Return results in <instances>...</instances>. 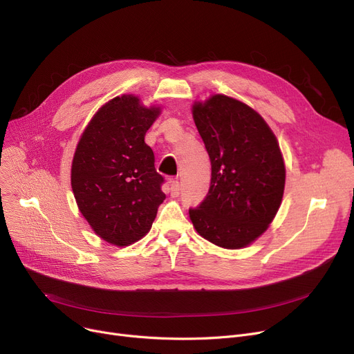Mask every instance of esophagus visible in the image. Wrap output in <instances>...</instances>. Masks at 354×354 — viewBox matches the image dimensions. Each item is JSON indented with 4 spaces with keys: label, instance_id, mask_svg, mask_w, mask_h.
<instances>
[{
    "label": "esophagus",
    "instance_id": "34e87169",
    "mask_svg": "<svg viewBox=\"0 0 354 354\" xmlns=\"http://www.w3.org/2000/svg\"><path fill=\"white\" fill-rule=\"evenodd\" d=\"M169 185H171V194H172V196H178L179 191H180V185H179L178 179H171Z\"/></svg>",
    "mask_w": 354,
    "mask_h": 354
}]
</instances>
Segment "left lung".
<instances>
[{
  "label": "left lung",
  "mask_w": 354,
  "mask_h": 354,
  "mask_svg": "<svg viewBox=\"0 0 354 354\" xmlns=\"http://www.w3.org/2000/svg\"><path fill=\"white\" fill-rule=\"evenodd\" d=\"M192 115L211 159V187L189 209L196 232L238 250L263 235L281 205L286 166L267 122L248 104L214 95L195 102Z\"/></svg>",
  "instance_id": "8db88e82"
}]
</instances>
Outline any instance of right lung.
Here are the masks:
<instances>
[{
	"instance_id": "right-lung-1",
	"label": "right lung",
	"mask_w": 354,
	"mask_h": 354,
	"mask_svg": "<svg viewBox=\"0 0 354 354\" xmlns=\"http://www.w3.org/2000/svg\"><path fill=\"white\" fill-rule=\"evenodd\" d=\"M160 107L133 95L109 100L91 118L71 163V189L82 215L116 247L136 243L151 230L165 194L155 155L145 143Z\"/></svg>"
}]
</instances>
